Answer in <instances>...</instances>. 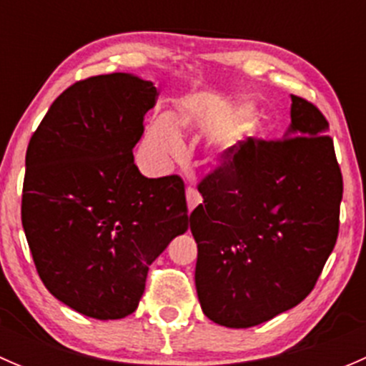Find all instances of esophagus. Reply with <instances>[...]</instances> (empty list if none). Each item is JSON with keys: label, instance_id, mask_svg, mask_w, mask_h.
I'll return each instance as SVG.
<instances>
[{"label": "esophagus", "instance_id": "34e87169", "mask_svg": "<svg viewBox=\"0 0 366 366\" xmlns=\"http://www.w3.org/2000/svg\"><path fill=\"white\" fill-rule=\"evenodd\" d=\"M186 198H187V209H189V212L194 209V207L202 204L200 193H198L197 189H193V187H187V189H186Z\"/></svg>", "mask_w": 366, "mask_h": 366}]
</instances>
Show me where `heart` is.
<instances>
[{
    "label": "heart",
    "mask_w": 366,
    "mask_h": 366,
    "mask_svg": "<svg viewBox=\"0 0 366 366\" xmlns=\"http://www.w3.org/2000/svg\"><path fill=\"white\" fill-rule=\"evenodd\" d=\"M253 104L244 101H230L227 104L209 108V106L186 104L172 118L159 117L150 124L145 136V145L150 156L156 161L168 164L179 161L184 154L182 139L179 132L189 136H224L235 129L234 134L224 143V150L241 142L258 139L264 131L253 117ZM249 122H246L245 120Z\"/></svg>",
    "instance_id": "b5f03b06"
}]
</instances>
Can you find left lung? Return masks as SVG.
Wrapping results in <instances>:
<instances>
[{
  "mask_svg": "<svg viewBox=\"0 0 366 366\" xmlns=\"http://www.w3.org/2000/svg\"><path fill=\"white\" fill-rule=\"evenodd\" d=\"M290 97L283 139L232 147L198 184L194 283L219 326H258L297 306L337 244L343 180L330 124L312 102Z\"/></svg>",
  "mask_w": 366,
  "mask_h": 366,
  "instance_id": "left-lung-1",
  "label": "left lung"
}]
</instances>
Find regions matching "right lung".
<instances>
[{
    "instance_id": "1",
    "label": "right lung",
    "mask_w": 366,
    "mask_h": 366,
    "mask_svg": "<svg viewBox=\"0 0 366 366\" xmlns=\"http://www.w3.org/2000/svg\"><path fill=\"white\" fill-rule=\"evenodd\" d=\"M152 81H77L26 150L21 219L36 272L58 301L99 320L138 308L149 265L189 227L179 175L147 179L132 149L156 106Z\"/></svg>"
}]
</instances>
